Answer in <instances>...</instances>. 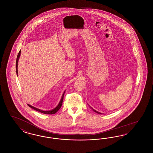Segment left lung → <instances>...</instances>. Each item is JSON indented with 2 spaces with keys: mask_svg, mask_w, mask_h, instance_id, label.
I'll return each instance as SVG.
<instances>
[{
  "mask_svg": "<svg viewBox=\"0 0 153 153\" xmlns=\"http://www.w3.org/2000/svg\"><path fill=\"white\" fill-rule=\"evenodd\" d=\"M94 111H95V112H96V113H97V114H100V112H97V111H95V110H94Z\"/></svg>",
  "mask_w": 153,
  "mask_h": 153,
  "instance_id": "obj_1",
  "label": "left lung"
}]
</instances>
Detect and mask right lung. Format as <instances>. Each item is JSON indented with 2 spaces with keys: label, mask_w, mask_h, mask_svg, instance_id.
Returning <instances> with one entry per match:
<instances>
[{
  "label": "right lung",
  "mask_w": 153,
  "mask_h": 153,
  "mask_svg": "<svg viewBox=\"0 0 153 153\" xmlns=\"http://www.w3.org/2000/svg\"><path fill=\"white\" fill-rule=\"evenodd\" d=\"M20 54H21V51H19V53H18V54L17 58H16V73H17V75H18V62L19 58V57H20ZM64 94H65V92H64V93L63 94L62 96V98H61V99L60 102H59L58 105H57V106L54 109H52V110H51V111H42V110H41V109H38V108H36L34 107H33V106L30 105L29 104H27V105H29V107H31V108L35 109V110L36 111H38V112H39L43 113V114H54L55 113H56V112L58 111V110L59 109V108H60L61 107V106H62V102H63V99H64Z\"/></svg>",
  "instance_id": "right-lung-1"
}]
</instances>
